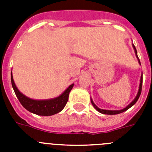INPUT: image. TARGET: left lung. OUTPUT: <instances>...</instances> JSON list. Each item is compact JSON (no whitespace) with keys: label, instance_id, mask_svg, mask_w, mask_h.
<instances>
[{"label":"left lung","instance_id":"left-lung-1","mask_svg":"<svg viewBox=\"0 0 152 152\" xmlns=\"http://www.w3.org/2000/svg\"><path fill=\"white\" fill-rule=\"evenodd\" d=\"M133 48H134V49H135V54H136L137 58H138V59H139V64H141V62H140V61H139V57H138V56H137V51H136V49H135V45H133ZM142 77H141L140 85H139V92H138V94H137L136 97L135 98V100H134L133 101H132V102L131 103H130L129 105H128V106H127V107H126V108L123 109V110H101V109L98 108V107H96V105H95L94 103V102H93V100H91V103H92L93 107H94V108L96 109V110H97L98 112H100V113L107 114V115H116V114L121 113L125 112V111L127 110H128V109H129L130 107H132V106H133L134 104H135V103H136L137 100H139V96H140V95H141V92H142Z\"/></svg>","mask_w":152,"mask_h":152}]
</instances>
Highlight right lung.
Masks as SVG:
<instances>
[{
  "mask_svg": "<svg viewBox=\"0 0 152 152\" xmlns=\"http://www.w3.org/2000/svg\"><path fill=\"white\" fill-rule=\"evenodd\" d=\"M11 84L13 91L15 92L16 96L18 98L19 101L20 102L23 107L29 112L36 114V115H39V116H52V115H54V114L58 113L62 110L66 105L68 100L69 93L74 86V84H71L62 94L55 98V99L45 100H32L30 98L24 96L23 94H21L19 91V90L17 89L15 84H14L12 73Z\"/></svg>",
  "mask_w": 152,
  "mask_h": 152,
  "instance_id": "add662e5",
  "label": "right lung"
}]
</instances>
